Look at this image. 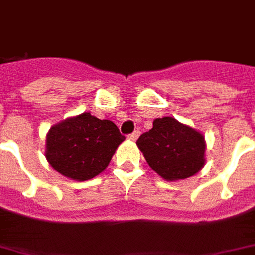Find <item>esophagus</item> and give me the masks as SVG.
Instances as JSON below:
<instances>
[{"mask_svg": "<svg viewBox=\"0 0 255 255\" xmlns=\"http://www.w3.org/2000/svg\"><path fill=\"white\" fill-rule=\"evenodd\" d=\"M140 136V131H135L133 133H131V135L128 136V139L132 140V141H135V140H137V137Z\"/></svg>", "mask_w": 255, "mask_h": 255, "instance_id": "esophagus-1", "label": "esophagus"}]
</instances>
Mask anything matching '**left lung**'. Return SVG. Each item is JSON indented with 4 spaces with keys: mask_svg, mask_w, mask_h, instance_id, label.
Listing matches in <instances>:
<instances>
[{
    "mask_svg": "<svg viewBox=\"0 0 255 255\" xmlns=\"http://www.w3.org/2000/svg\"><path fill=\"white\" fill-rule=\"evenodd\" d=\"M148 165L164 180L176 181L193 176L205 164L202 133L172 116L153 120V127L136 141Z\"/></svg>",
    "mask_w": 255,
    "mask_h": 255,
    "instance_id": "8db88e82",
    "label": "left lung"
}]
</instances>
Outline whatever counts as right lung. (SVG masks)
Listing matches in <instances>:
<instances>
[{
    "instance_id": "obj_1",
    "label": "right lung",
    "mask_w": 255,
    "mask_h": 255,
    "mask_svg": "<svg viewBox=\"0 0 255 255\" xmlns=\"http://www.w3.org/2000/svg\"><path fill=\"white\" fill-rule=\"evenodd\" d=\"M126 137L111 120L90 112L54 124L46 136V159L66 177L85 181L102 173Z\"/></svg>"
}]
</instances>
